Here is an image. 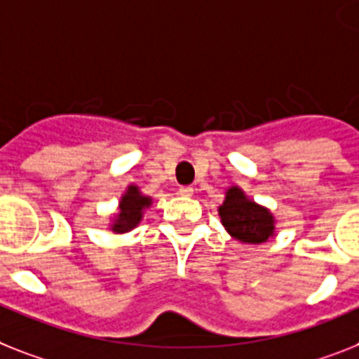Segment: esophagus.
<instances>
[{
	"mask_svg": "<svg viewBox=\"0 0 359 359\" xmlns=\"http://www.w3.org/2000/svg\"><path fill=\"white\" fill-rule=\"evenodd\" d=\"M177 194H180V196H192V194H194V189H192V187H180Z\"/></svg>",
	"mask_w": 359,
	"mask_h": 359,
	"instance_id": "1",
	"label": "esophagus"
}]
</instances>
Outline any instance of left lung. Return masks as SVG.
<instances>
[{
    "label": "left lung",
    "instance_id": "8db88e82",
    "mask_svg": "<svg viewBox=\"0 0 359 359\" xmlns=\"http://www.w3.org/2000/svg\"><path fill=\"white\" fill-rule=\"evenodd\" d=\"M224 229L242 244L259 245L275 236L277 220L268 207L251 200L238 185L229 187L218 207Z\"/></svg>",
    "mask_w": 359,
    "mask_h": 359
}]
</instances>
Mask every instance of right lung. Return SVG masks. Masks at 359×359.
Masks as SVG:
<instances>
[{
  "label": "right lung",
  "instance_id": "right-lung-1",
  "mask_svg": "<svg viewBox=\"0 0 359 359\" xmlns=\"http://www.w3.org/2000/svg\"><path fill=\"white\" fill-rule=\"evenodd\" d=\"M154 203V198L141 192L135 183H130L119 198V211L109 218L108 229L115 235H124L141 224L147 209Z\"/></svg>",
  "mask_w": 359,
  "mask_h": 359
}]
</instances>
